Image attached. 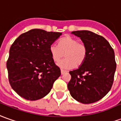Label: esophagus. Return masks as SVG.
Masks as SVG:
<instances>
[{
    "label": "esophagus",
    "instance_id": "34e87169",
    "mask_svg": "<svg viewBox=\"0 0 121 121\" xmlns=\"http://www.w3.org/2000/svg\"><path fill=\"white\" fill-rule=\"evenodd\" d=\"M66 72H67V71H65V70H64V69H61V73L62 75L64 74V73H66Z\"/></svg>",
    "mask_w": 121,
    "mask_h": 121
}]
</instances>
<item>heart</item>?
<instances>
[{
	"mask_svg": "<svg viewBox=\"0 0 121 121\" xmlns=\"http://www.w3.org/2000/svg\"><path fill=\"white\" fill-rule=\"evenodd\" d=\"M50 53L52 60L55 62H59L61 58L65 56V59L58 63V66L63 69H71L75 66H79L84 63L87 57V47L84 43L78 42L73 37L67 35L62 38L56 44L50 45Z\"/></svg>",
	"mask_w": 121,
	"mask_h": 121,
	"instance_id": "1",
	"label": "heart"
}]
</instances>
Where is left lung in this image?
I'll return each mask as SVG.
<instances>
[{
	"instance_id": "8db88e82",
	"label": "left lung",
	"mask_w": 121,
	"mask_h": 121,
	"mask_svg": "<svg viewBox=\"0 0 121 121\" xmlns=\"http://www.w3.org/2000/svg\"><path fill=\"white\" fill-rule=\"evenodd\" d=\"M87 47L84 63L69 71L67 85L71 97L83 104L99 101L112 87L117 64L114 50L109 42L100 35L88 30L73 31Z\"/></svg>"
}]
</instances>
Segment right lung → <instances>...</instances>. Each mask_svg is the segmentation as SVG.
<instances>
[{"label":"right lung","instance_id":"1","mask_svg":"<svg viewBox=\"0 0 121 121\" xmlns=\"http://www.w3.org/2000/svg\"><path fill=\"white\" fill-rule=\"evenodd\" d=\"M60 32L32 29L18 37L10 48L6 62L10 85L22 98L36 101L47 95L60 76L50 53Z\"/></svg>","mask_w":121,"mask_h":121}]
</instances>
